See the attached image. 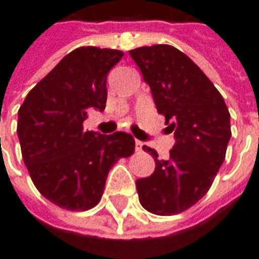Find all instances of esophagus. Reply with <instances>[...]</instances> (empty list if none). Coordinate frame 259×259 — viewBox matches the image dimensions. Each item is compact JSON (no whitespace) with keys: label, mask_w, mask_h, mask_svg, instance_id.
Wrapping results in <instances>:
<instances>
[{"label":"esophagus","mask_w":259,"mask_h":259,"mask_svg":"<svg viewBox=\"0 0 259 259\" xmlns=\"http://www.w3.org/2000/svg\"><path fill=\"white\" fill-rule=\"evenodd\" d=\"M143 147H144V144H143L141 141H135V150H137V151H141Z\"/></svg>","instance_id":"esophagus-1"}]
</instances>
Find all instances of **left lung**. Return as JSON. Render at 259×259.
<instances>
[{
  "mask_svg": "<svg viewBox=\"0 0 259 259\" xmlns=\"http://www.w3.org/2000/svg\"><path fill=\"white\" fill-rule=\"evenodd\" d=\"M130 56L176 140L167 160L143 147L153 155L155 170L135 182L140 203L154 214H177L197 203L213 183L231 138V115L207 76L173 46L138 47Z\"/></svg>",
  "mask_w": 259,
  "mask_h": 259,
  "instance_id": "1",
  "label": "left lung"
}]
</instances>
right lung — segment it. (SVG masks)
Instances as JSON below:
<instances>
[{
  "label": "right lung",
  "mask_w": 259,
  "mask_h": 259,
  "mask_svg": "<svg viewBox=\"0 0 259 259\" xmlns=\"http://www.w3.org/2000/svg\"><path fill=\"white\" fill-rule=\"evenodd\" d=\"M119 50L79 47L25 96L17 134L37 190L67 210H88L101 200L111 167L134 153L131 134L85 131L91 111L106 105V76Z\"/></svg>",
  "instance_id": "obj_1"
}]
</instances>
